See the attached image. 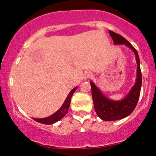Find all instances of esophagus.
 Listing matches in <instances>:
<instances>
[{"label":"esophagus","instance_id":"obj_1","mask_svg":"<svg viewBox=\"0 0 156 156\" xmlns=\"http://www.w3.org/2000/svg\"><path fill=\"white\" fill-rule=\"evenodd\" d=\"M92 74L90 72H84V80H88V79H90L91 77H92Z\"/></svg>","mask_w":156,"mask_h":156}]
</instances>
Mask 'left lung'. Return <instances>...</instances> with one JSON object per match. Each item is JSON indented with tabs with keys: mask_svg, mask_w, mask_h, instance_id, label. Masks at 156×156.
<instances>
[{
	"mask_svg": "<svg viewBox=\"0 0 156 156\" xmlns=\"http://www.w3.org/2000/svg\"><path fill=\"white\" fill-rule=\"evenodd\" d=\"M112 37L114 44H123L131 49L136 55V60L137 62V77L134 86L126 97L120 101H114L106 98L99 88L90 82L91 94L94 106L95 112L100 119L104 121H116L123 119L131 114L137 105L139 99L140 89L142 84V75L140 67V59L137 50L132 46L130 42L122 36L114 32H108Z\"/></svg>",
	"mask_w": 156,
	"mask_h": 156,
	"instance_id": "8db88e82",
	"label": "left lung"
}]
</instances>
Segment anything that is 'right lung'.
I'll return each instance as SVG.
<instances>
[{
  "instance_id": "obj_1",
  "label": "right lung",
  "mask_w": 156,
  "mask_h": 156,
  "mask_svg": "<svg viewBox=\"0 0 156 156\" xmlns=\"http://www.w3.org/2000/svg\"><path fill=\"white\" fill-rule=\"evenodd\" d=\"M77 89V87H74V88L72 89V90L69 93V94L66 98L65 102H64L63 105L61 106L60 108L53 114L51 116L47 117V118L44 119H35L33 118L34 120L37 121L40 123H43V124H53V123H56L57 121H58L63 118L64 116H65L66 114H67L68 109H69V107L70 106V102H71V98L73 95L74 91H76V89Z\"/></svg>"
}]
</instances>
